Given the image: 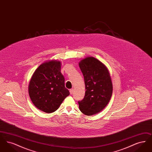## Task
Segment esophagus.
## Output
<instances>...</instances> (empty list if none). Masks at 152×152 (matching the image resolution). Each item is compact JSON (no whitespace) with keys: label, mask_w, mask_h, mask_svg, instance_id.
I'll list each match as a JSON object with an SVG mask.
<instances>
[{"label":"esophagus","mask_w":152,"mask_h":152,"mask_svg":"<svg viewBox=\"0 0 152 152\" xmlns=\"http://www.w3.org/2000/svg\"><path fill=\"white\" fill-rule=\"evenodd\" d=\"M73 91H74V89L72 88V89H71L70 90H69V92H70V94H73Z\"/></svg>","instance_id":"obj_1"}]
</instances>
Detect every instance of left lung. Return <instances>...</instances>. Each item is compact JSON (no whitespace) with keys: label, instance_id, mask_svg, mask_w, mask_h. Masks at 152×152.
Returning <instances> with one entry per match:
<instances>
[{"label":"left lung","instance_id":"8db88e82","mask_svg":"<svg viewBox=\"0 0 152 152\" xmlns=\"http://www.w3.org/2000/svg\"><path fill=\"white\" fill-rule=\"evenodd\" d=\"M86 86L85 96L79 102L80 111L87 116L100 112L110 100L113 86L108 68L99 60L87 57L79 62Z\"/></svg>","mask_w":152,"mask_h":152}]
</instances>
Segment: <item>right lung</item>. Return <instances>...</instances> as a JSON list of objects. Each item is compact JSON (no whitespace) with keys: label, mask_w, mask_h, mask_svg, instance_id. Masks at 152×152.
Returning a JSON list of instances; mask_svg holds the SVG:
<instances>
[{"label":"right lung","mask_w":152,"mask_h":152,"mask_svg":"<svg viewBox=\"0 0 152 152\" xmlns=\"http://www.w3.org/2000/svg\"><path fill=\"white\" fill-rule=\"evenodd\" d=\"M61 63L51 60L36 69L29 81V97L36 108L47 113L56 111L69 92L65 87Z\"/></svg>","instance_id":"obj_1"}]
</instances>
